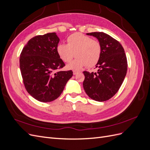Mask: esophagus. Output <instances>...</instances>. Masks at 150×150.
<instances>
[{
  "mask_svg": "<svg viewBox=\"0 0 150 150\" xmlns=\"http://www.w3.org/2000/svg\"><path fill=\"white\" fill-rule=\"evenodd\" d=\"M72 72H73V74L74 75H76V74H77L78 73V71H77L76 70H73V71H72Z\"/></svg>",
  "mask_w": 150,
  "mask_h": 150,
  "instance_id": "1",
  "label": "esophagus"
}]
</instances>
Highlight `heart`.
Wrapping results in <instances>:
<instances>
[{
	"label": "heart",
	"instance_id": "b5f03b06",
	"mask_svg": "<svg viewBox=\"0 0 150 150\" xmlns=\"http://www.w3.org/2000/svg\"><path fill=\"white\" fill-rule=\"evenodd\" d=\"M67 44H59L56 47L57 54L64 62H69L73 57L76 59L67 66L69 69H79L86 66L93 67L99 62L102 47L99 40L79 33L67 37Z\"/></svg>",
	"mask_w": 150,
	"mask_h": 150
}]
</instances>
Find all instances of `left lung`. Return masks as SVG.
<instances>
[{"label": "left lung", "mask_w": 150, "mask_h": 150, "mask_svg": "<svg viewBox=\"0 0 150 150\" xmlns=\"http://www.w3.org/2000/svg\"><path fill=\"white\" fill-rule=\"evenodd\" d=\"M101 44V56L97 72L84 71L83 88L88 96L97 101H105L118 91L126 76L128 62L125 50L115 39L104 33H87Z\"/></svg>", "instance_id": "1"}]
</instances>
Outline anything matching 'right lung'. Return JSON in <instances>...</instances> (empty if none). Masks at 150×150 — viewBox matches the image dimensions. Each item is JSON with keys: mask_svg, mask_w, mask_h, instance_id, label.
<instances>
[{"mask_svg": "<svg viewBox=\"0 0 150 150\" xmlns=\"http://www.w3.org/2000/svg\"><path fill=\"white\" fill-rule=\"evenodd\" d=\"M59 38L56 33L30 39L21 53V75L27 91L38 101L47 103L60 96L73 72L59 71L65 66L57 54Z\"/></svg>", "mask_w": 150, "mask_h": 150, "instance_id": "1", "label": "right lung"}]
</instances>
